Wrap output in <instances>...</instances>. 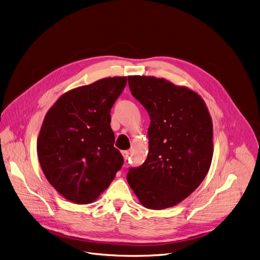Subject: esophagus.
I'll list each match as a JSON object with an SVG mask.
<instances>
[{
	"label": "esophagus",
	"mask_w": 260,
	"mask_h": 260,
	"mask_svg": "<svg viewBox=\"0 0 260 260\" xmlns=\"http://www.w3.org/2000/svg\"><path fill=\"white\" fill-rule=\"evenodd\" d=\"M121 154H123V156H124V159L125 160H127L128 159V157H129V151H123V152H121Z\"/></svg>",
	"instance_id": "34e87169"
}]
</instances>
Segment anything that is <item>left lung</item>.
Listing matches in <instances>:
<instances>
[{"label":"left lung","instance_id":"obj_1","mask_svg":"<svg viewBox=\"0 0 260 260\" xmlns=\"http://www.w3.org/2000/svg\"><path fill=\"white\" fill-rule=\"evenodd\" d=\"M128 83L151 119L147 159L130 168L128 184L144 207H173L196 190L210 169V113L204 100L186 87L154 76H128Z\"/></svg>","mask_w":260,"mask_h":260}]
</instances>
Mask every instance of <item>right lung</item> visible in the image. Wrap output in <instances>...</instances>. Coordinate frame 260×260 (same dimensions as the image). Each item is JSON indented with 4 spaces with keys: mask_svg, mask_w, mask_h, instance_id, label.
<instances>
[{
    "mask_svg": "<svg viewBox=\"0 0 260 260\" xmlns=\"http://www.w3.org/2000/svg\"><path fill=\"white\" fill-rule=\"evenodd\" d=\"M115 76L72 89L46 114L38 156L50 185L79 205L94 202L124 164L114 148L110 111L126 86Z\"/></svg>",
    "mask_w": 260,
    "mask_h": 260,
    "instance_id": "right-lung-1",
    "label": "right lung"
}]
</instances>
